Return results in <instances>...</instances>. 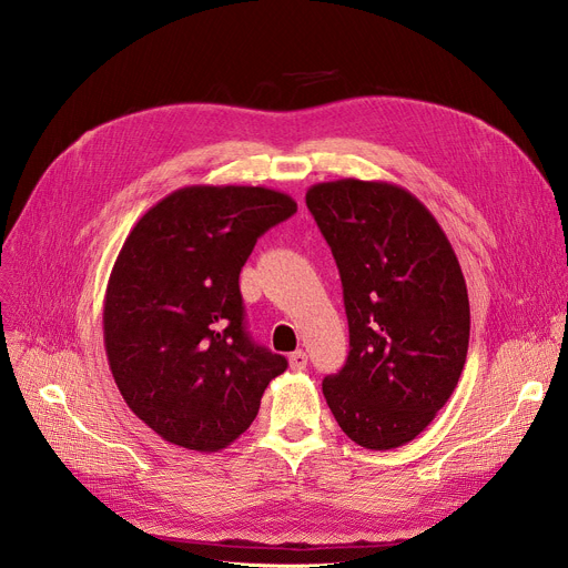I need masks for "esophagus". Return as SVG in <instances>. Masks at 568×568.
<instances>
[{"instance_id":"1","label":"esophagus","mask_w":568,"mask_h":568,"mask_svg":"<svg viewBox=\"0 0 568 568\" xmlns=\"http://www.w3.org/2000/svg\"><path fill=\"white\" fill-rule=\"evenodd\" d=\"M308 366V354L304 349H296L290 354V368L292 371H304Z\"/></svg>"}]
</instances>
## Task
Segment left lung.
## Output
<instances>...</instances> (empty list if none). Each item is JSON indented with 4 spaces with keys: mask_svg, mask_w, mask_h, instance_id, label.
Listing matches in <instances>:
<instances>
[{
    "mask_svg": "<svg viewBox=\"0 0 568 568\" xmlns=\"http://www.w3.org/2000/svg\"><path fill=\"white\" fill-rule=\"evenodd\" d=\"M306 204L332 246L349 324L345 366L322 394L343 433L389 452L452 398L469 345V300L444 230L386 182L315 184Z\"/></svg>",
    "mask_w": 568,
    "mask_h": 568,
    "instance_id": "1",
    "label": "left lung"
}]
</instances>
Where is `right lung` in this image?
I'll use <instances>...</instances> for the list:
<instances>
[{"mask_svg":"<svg viewBox=\"0 0 568 568\" xmlns=\"http://www.w3.org/2000/svg\"><path fill=\"white\" fill-rule=\"evenodd\" d=\"M294 212L274 189L186 186L126 236L103 302L105 354L126 405L165 442L225 449L287 368L246 332L239 274L257 236Z\"/></svg>","mask_w":568,"mask_h":568,"instance_id":"right-lung-1","label":"right lung"}]
</instances>
